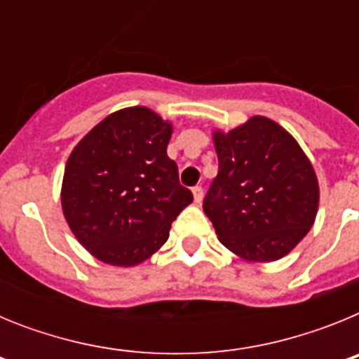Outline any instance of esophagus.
Listing matches in <instances>:
<instances>
[{
	"label": "esophagus",
	"mask_w": 359,
	"mask_h": 359,
	"mask_svg": "<svg viewBox=\"0 0 359 359\" xmlns=\"http://www.w3.org/2000/svg\"><path fill=\"white\" fill-rule=\"evenodd\" d=\"M192 196H194L196 205H199V203L203 201V189H201V187H194V189H192Z\"/></svg>",
	"instance_id": "34e87169"
}]
</instances>
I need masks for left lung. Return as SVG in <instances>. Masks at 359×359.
<instances>
[{
  "instance_id": "left-lung-1",
  "label": "left lung",
  "mask_w": 359,
  "mask_h": 359,
  "mask_svg": "<svg viewBox=\"0 0 359 359\" xmlns=\"http://www.w3.org/2000/svg\"><path fill=\"white\" fill-rule=\"evenodd\" d=\"M219 172L203 201L219 241L250 262H273L311 230L318 212L315 169L293 136L273 120L252 116L215 129Z\"/></svg>"
}]
</instances>
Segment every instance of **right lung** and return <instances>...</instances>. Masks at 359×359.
Returning <instances> with one entry per match:
<instances>
[{
	"label": "right lung",
	"instance_id": "right-lung-1",
	"mask_svg": "<svg viewBox=\"0 0 359 359\" xmlns=\"http://www.w3.org/2000/svg\"><path fill=\"white\" fill-rule=\"evenodd\" d=\"M172 123L144 106L107 115L66 161L61 205L73 236L98 261L131 268L169 239L192 192L167 156Z\"/></svg>",
	"mask_w": 359,
	"mask_h": 359
}]
</instances>
